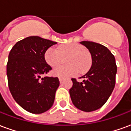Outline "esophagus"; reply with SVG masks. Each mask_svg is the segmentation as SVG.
Returning a JSON list of instances; mask_svg holds the SVG:
<instances>
[{
	"mask_svg": "<svg viewBox=\"0 0 131 131\" xmlns=\"http://www.w3.org/2000/svg\"><path fill=\"white\" fill-rule=\"evenodd\" d=\"M59 81H60V83L62 82V78H60V77H59Z\"/></svg>",
	"mask_w": 131,
	"mask_h": 131,
	"instance_id": "obj_1",
	"label": "esophagus"
}]
</instances>
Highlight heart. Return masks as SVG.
<instances>
[{
  "label": "heart",
  "mask_w": 131,
  "mask_h": 131,
  "mask_svg": "<svg viewBox=\"0 0 131 131\" xmlns=\"http://www.w3.org/2000/svg\"><path fill=\"white\" fill-rule=\"evenodd\" d=\"M66 59L67 65L60 66L52 70L56 77H71L79 73L84 74L91 66V54L83 47L78 44H66L58 48L52 46L46 50L44 54L46 62L50 67H57Z\"/></svg>",
  "instance_id": "obj_1"
}]
</instances>
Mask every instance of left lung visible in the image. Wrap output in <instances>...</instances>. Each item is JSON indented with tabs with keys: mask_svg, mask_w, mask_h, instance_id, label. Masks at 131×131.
I'll return each instance as SVG.
<instances>
[{
	"mask_svg": "<svg viewBox=\"0 0 131 131\" xmlns=\"http://www.w3.org/2000/svg\"><path fill=\"white\" fill-rule=\"evenodd\" d=\"M81 43L91 52L92 65L81 77L83 82L71 79L73 85L69 94L77 109L89 112L100 109L109 99L115 86L117 67L114 56L107 47L92 41Z\"/></svg>",
	"mask_w": 131,
	"mask_h": 131,
	"instance_id": "8db88e82",
	"label": "left lung"
}]
</instances>
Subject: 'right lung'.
Segmentation results:
<instances>
[{
    "instance_id": "1",
    "label": "right lung",
    "mask_w": 131,
    "mask_h": 131,
    "mask_svg": "<svg viewBox=\"0 0 131 131\" xmlns=\"http://www.w3.org/2000/svg\"><path fill=\"white\" fill-rule=\"evenodd\" d=\"M55 44L39 36H29L18 41L9 53V89L16 102L30 113L45 112L54 103L60 81L43 75L52 69L45 60V52Z\"/></svg>"
}]
</instances>
